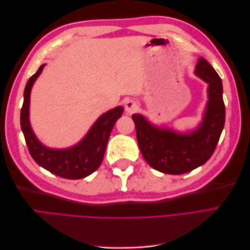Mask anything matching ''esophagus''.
<instances>
[{"label": "esophagus", "instance_id": "34e87169", "mask_svg": "<svg viewBox=\"0 0 250 250\" xmlns=\"http://www.w3.org/2000/svg\"><path fill=\"white\" fill-rule=\"evenodd\" d=\"M137 109H138L137 102H134L132 100H128L125 103V110L127 113H133L134 111H137Z\"/></svg>", "mask_w": 250, "mask_h": 250}]
</instances>
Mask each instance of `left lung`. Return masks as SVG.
Wrapping results in <instances>:
<instances>
[{
    "instance_id": "8db88e82",
    "label": "left lung",
    "mask_w": 250,
    "mask_h": 250,
    "mask_svg": "<svg viewBox=\"0 0 250 250\" xmlns=\"http://www.w3.org/2000/svg\"><path fill=\"white\" fill-rule=\"evenodd\" d=\"M195 74L208 83V101L202 123L197 129L180 134L155 127L141 115H132L137 139L145 161L166 174H184L206 164L222 132L225 106L221 78L206 59L199 58Z\"/></svg>"
}]
</instances>
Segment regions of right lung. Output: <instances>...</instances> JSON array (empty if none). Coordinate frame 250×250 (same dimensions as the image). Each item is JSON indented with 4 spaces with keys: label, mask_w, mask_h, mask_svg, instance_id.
I'll return each mask as SVG.
<instances>
[{
    "label": "right lung",
    "mask_w": 250,
    "mask_h": 250,
    "mask_svg": "<svg viewBox=\"0 0 250 250\" xmlns=\"http://www.w3.org/2000/svg\"><path fill=\"white\" fill-rule=\"evenodd\" d=\"M44 64L30 77L24 90V103L21 109V127L30 154L43 169L66 179H80L94 173L103 161L109 135L124 108L118 106L96 121L87 134L77 145L67 149H50L36 139L29 122L30 93Z\"/></svg>",
    "instance_id": "right-lung-1"
}]
</instances>
